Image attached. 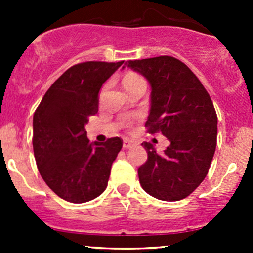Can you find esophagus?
<instances>
[{
    "label": "esophagus",
    "mask_w": 253,
    "mask_h": 253,
    "mask_svg": "<svg viewBox=\"0 0 253 253\" xmlns=\"http://www.w3.org/2000/svg\"><path fill=\"white\" fill-rule=\"evenodd\" d=\"M132 144H133V142L132 141H128V139H126V141H124V149H128V148L132 147Z\"/></svg>",
    "instance_id": "obj_1"
}]
</instances>
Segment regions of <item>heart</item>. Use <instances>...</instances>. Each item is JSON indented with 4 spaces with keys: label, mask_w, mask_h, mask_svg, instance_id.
<instances>
[{
    "label": "heart",
    "mask_w": 253,
    "mask_h": 253,
    "mask_svg": "<svg viewBox=\"0 0 253 253\" xmlns=\"http://www.w3.org/2000/svg\"><path fill=\"white\" fill-rule=\"evenodd\" d=\"M122 84H124V88L128 91L137 88V86L145 85V82L141 76L136 75V73H127L122 79Z\"/></svg>",
    "instance_id": "1"
}]
</instances>
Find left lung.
<instances>
[{
	"instance_id": "1",
	"label": "left lung",
	"mask_w": 253,
	"mask_h": 253,
	"mask_svg": "<svg viewBox=\"0 0 253 253\" xmlns=\"http://www.w3.org/2000/svg\"><path fill=\"white\" fill-rule=\"evenodd\" d=\"M126 65L152 88L148 132H160L170 142L163 154L152 143H142L148 159L138 168L139 182L158 200H183L205 180L215 152L218 117L211 96L195 73L171 56Z\"/></svg>"
}]
</instances>
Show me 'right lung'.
Segmentation results:
<instances>
[{
	"mask_svg": "<svg viewBox=\"0 0 253 253\" xmlns=\"http://www.w3.org/2000/svg\"><path fill=\"white\" fill-rule=\"evenodd\" d=\"M122 63L89 61L72 66L53 82L34 112L38 170L48 187L68 202H88L108 186L122 139L90 143L84 126L98 112L103 83Z\"/></svg>",
	"mask_w": 253,
	"mask_h": 253,
	"instance_id": "add662e5",
	"label": "right lung"
}]
</instances>
